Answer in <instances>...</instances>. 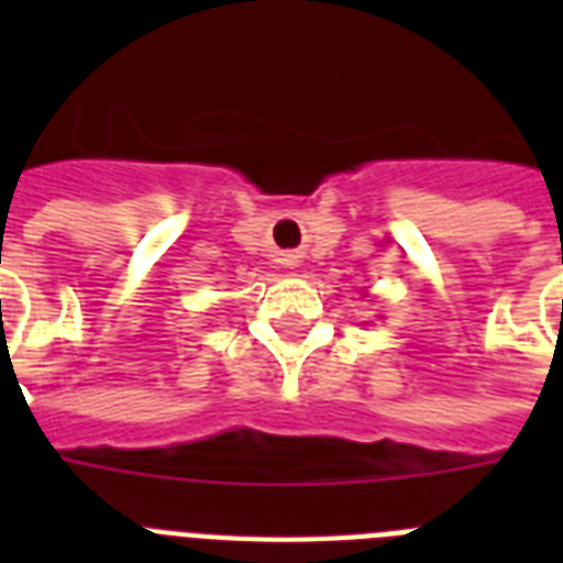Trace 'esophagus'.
Returning a JSON list of instances; mask_svg holds the SVG:
<instances>
[{
    "instance_id": "esophagus-1",
    "label": "esophagus",
    "mask_w": 563,
    "mask_h": 563,
    "mask_svg": "<svg viewBox=\"0 0 563 563\" xmlns=\"http://www.w3.org/2000/svg\"><path fill=\"white\" fill-rule=\"evenodd\" d=\"M283 265H298V260H295V256H283Z\"/></svg>"
}]
</instances>
